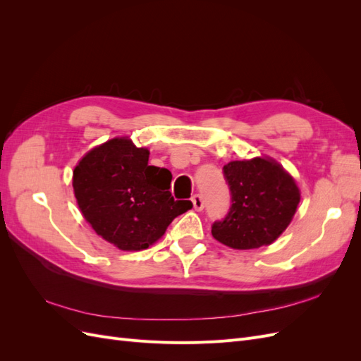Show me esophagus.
<instances>
[{"label": "esophagus", "instance_id": "34e87169", "mask_svg": "<svg viewBox=\"0 0 361 361\" xmlns=\"http://www.w3.org/2000/svg\"><path fill=\"white\" fill-rule=\"evenodd\" d=\"M191 202H192L194 207H195V209H197V211H202L203 207H204V202H203V197H202L200 194H195V195H192Z\"/></svg>", "mask_w": 361, "mask_h": 361}]
</instances>
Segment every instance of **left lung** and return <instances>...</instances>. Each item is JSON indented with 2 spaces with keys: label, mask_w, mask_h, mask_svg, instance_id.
Masks as SVG:
<instances>
[{
  "label": "left lung",
  "mask_w": 361,
  "mask_h": 361,
  "mask_svg": "<svg viewBox=\"0 0 361 361\" xmlns=\"http://www.w3.org/2000/svg\"><path fill=\"white\" fill-rule=\"evenodd\" d=\"M232 204L212 236L236 250L269 245L286 231L300 203V190L279 162L269 158L232 161L223 167Z\"/></svg>",
  "instance_id": "1"
}]
</instances>
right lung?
<instances>
[{
    "label": "right lung",
    "mask_w": 361,
    "mask_h": 361,
    "mask_svg": "<svg viewBox=\"0 0 361 361\" xmlns=\"http://www.w3.org/2000/svg\"><path fill=\"white\" fill-rule=\"evenodd\" d=\"M171 173L149 166V150L128 137L92 149L73 170V191L93 231L123 251L145 250L192 207L174 200Z\"/></svg>",
    "instance_id": "add662e5"
}]
</instances>
